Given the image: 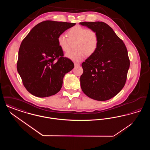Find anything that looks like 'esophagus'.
Listing matches in <instances>:
<instances>
[{"instance_id": "esophagus-1", "label": "esophagus", "mask_w": 150, "mask_h": 150, "mask_svg": "<svg viewBox=\"0 0 150 150\" xmlns=\"http://www.w3.org/2000/svg\"><path fill=\"white\" fill-rule=\"evenodd\" d=\"M80 64L79 63H76V62H75L74 63V65H75V66L76 67V66H80Z\"/></svg>"}]
</instances>
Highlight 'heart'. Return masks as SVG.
<instances>
[{"instance_id":"heart-1","label":"heart","mask_w":150,"mask_h":150,"mask_svg":"<svg viewBox=\"0 0 150 150\" xmlns=\"http://www.w3.org/2000/svg\"><path fill=\"white\" fill-rule=\"evenodd\" d=\"M67 35L69 38L64 34L59 35L57 42L59 47L64 52L70 50L72 45L75 44V50L65 54V57L74 62L82 61L86 55H93L98 48V35L93 30L76 25L69 30Z\"/></svg>"}]
</instances>
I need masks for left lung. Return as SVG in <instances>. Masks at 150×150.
Returning <instances> with one entry per match:
<instances>
[{
	"mask_svg": "<svg viewBox=\"0 0 150 150\" xmlns=\"http://www.w3.org/2000/svg\"><path fill=\"white\" fill-rule=\"evenodd\" d=\"M80 25L96 31L99 38L97 50L81 64V88L93 100H110L121 91L126 82L130 66L127 48L103 22H83Z\"/></svg>",
	"mask_w": 150,
	"mask_h": 150,
	"instance_id": "1",
	"label": "left lung"
}]
</instances>
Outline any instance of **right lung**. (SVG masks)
I'll return each mask as SVG.
<instances>
[{"label":"right lung","mask_w":150,"mask_h":150,"mask_svg":"<svg viewBox=\"0 0 150 150\" xmlns=\"http://www.w3.org/2000/svg\"><path fill=\"white\" fill-rule=\"evenodd\" d=\"M75 23L45 21L35 26L22 40L17 69L29 93L38 97L54 95L61 89L65 74L74 67L64 57L57 38Z\"/></svg>","instance_id":"right-lung-1"}]
</instances>
